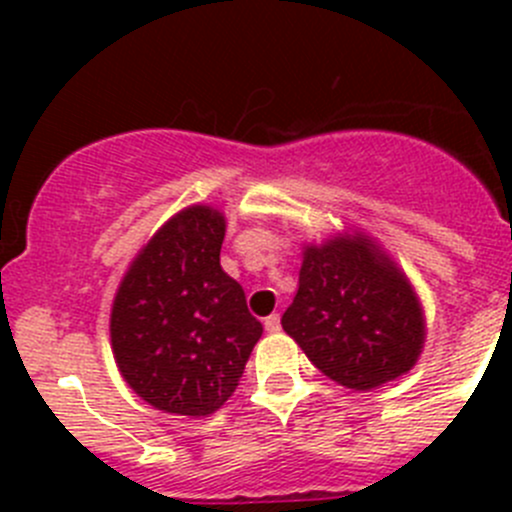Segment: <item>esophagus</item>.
<instances>
[{
	"instance_id": "34e87169",
	"label": "esophagus",
	"mask_w": 512,
	"mask_h": 512,
	"mask_svg": "<svg viewBox=\"0 0 512 512\" xmlns=\"http://www.w3.org/2000/svg\"><path fill=\"white\" fill-rule=\"evenodd\" d=\"M265 329L270 334H275V332H280L282 329V324H280V314H270V317L265 319Z\"/></svg>"
}]
</instances>
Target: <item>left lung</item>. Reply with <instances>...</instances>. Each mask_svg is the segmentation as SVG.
Instances as JSON below:
<instances>
[{
    "mask_svg": "<svg viewBox=\"0 0 512 512\" xmlns=\"http://www.w3.org/2000/svg\"><path fill=\"white\" fill-rule=\"evenodd\" d=\"M282 329L337 384L369 391L414 369L426 317L409 277L359 230L302 247L299 289Z\"/></svg>",
    "mask_w": 512,
    "mask_h": 512,
    "instance_id": "8db88e82",
    "label": "left lung"
}]
</instances>
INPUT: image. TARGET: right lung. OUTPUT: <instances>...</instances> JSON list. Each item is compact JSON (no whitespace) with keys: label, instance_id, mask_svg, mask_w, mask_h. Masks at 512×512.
Instances as JSON below:
<instances>
[{"label":"right lung","instance_id":"obj_1","mask_svg":"<svg viewBox=\"0 0 512 512\" xmlns=\"http://www.w3.org/2000/svg\"><path fill=\"white\" fill-rule=\"evenodd\" d=\"M225 215L188 205L141 247L111 307L123 381L153 409L210 416L237 389L262 324L220 267Z\"/></svg>","mask_w":512,"mask_h":512}]
</instances>
